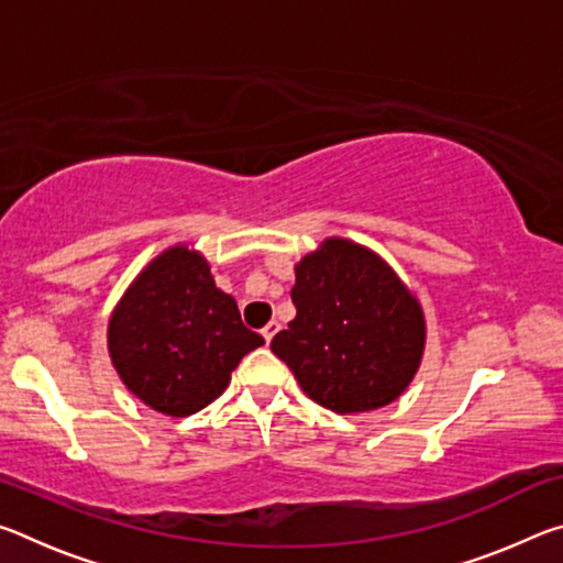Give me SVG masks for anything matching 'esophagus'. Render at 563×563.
<instances>
[{"label":"esophagus","mask_w":563,"mask_h":563,"mask_svg":"<svg viewBox=\"0 0 563 563\" xmlns=\"http://www.w3.org/2000/svg\"><path fill=\"white\" fill-rule=\"evenodd\" d=\"M280 330V325H278V322H275V320H271L268 322V325H265L263 330H261V335H263V340L265 342H271L273 340V335H275V332H278Z\"/></svg>","instance_id":"1"}]
</instances>
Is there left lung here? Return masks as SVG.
<instances>
[{
  "mask_svg": "<svg viewBox=\"0 0 563 563\" xmlns=\"http://www.w3.org/2000/svg\"><path fill=\"white\" fill-rule=\"evenodd\" d=\"M290 298L298 316L271 350L318 405L369 412L412 383L424 352L422 308L369 247L328 238L295 265Z\"/></svg>",
  "mask_w": 563,
  "mask_h": 563,
  "instance_id": "left-lung-1",
  "label": "left lung"
}]
</instances>
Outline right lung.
<instances>
[{
	"instance_id": "add662e5",
	"label": "right lung",
	"mask_w": 563,
	"mask_h": 563,
	"mask_svg": "<svg viewBox=\"0 0 563 563\" xmlns=\"http://www.w3.org/2000/svg\"><path fill=\"white\" fill-rule=\"evenodd\" d=\"M263 338L247 330L211 265L188 245L151 261L109 320L113 367L141 402L168 417L211 405Z\"/></svg>"
}]
</instances>
